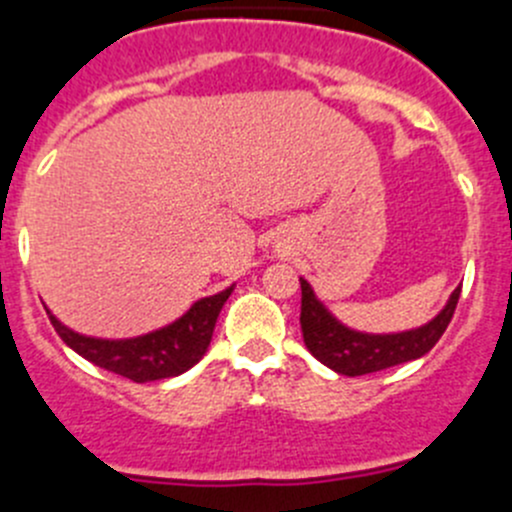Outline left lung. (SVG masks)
<instances>
[{
    "mask_svg": "<svg viewBox=\"0 0 512 512\" xmlns=\"http://www.w3.org/2000/svg\"><path fill=\"white\" fill-rule=\"evenodd\" d=\"M302 287V312L300 325L305 345L322 365L335 370L337 375L357 377L385 367L403 365L418 360L435 347L443 337L445 327L453 320L458 305L460 287H455L443 310L425 325L403 332H362L342 325L325 307V302L315 295L310 282L300 277Z\"/></svg>",
    "mask_w": 512,
    "mask_h": 512,
    "instance_id": "8db88e82",
    "label": "left lung"
}]
</instances>
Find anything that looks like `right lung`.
I'll use <instances>...</instances> for the list:
<instances>
[{
	"label": "right lung",
	"mask_w": 512,
	"mask_h": 512,
	"mask_svg": "<svg viewBox=\"0 0 512 512\" xmlns=\"http://www.w3.org/2000/svg\"><path fill=\"white\" fill-rule=\"evenodd\" d=\"M232 290L235 285L225 287L217 295L200 297L185 315L177 317L170 325L157 327L145 335L122 337V340L82 335L64 325L59 317H54L52 310H47V315L59 337L84 360L94 362L114 375L127 377V380L152 382L182 375L205 357L217 317Z\"/></svg>",
	"instance_id": "1"
}]
</instances>
